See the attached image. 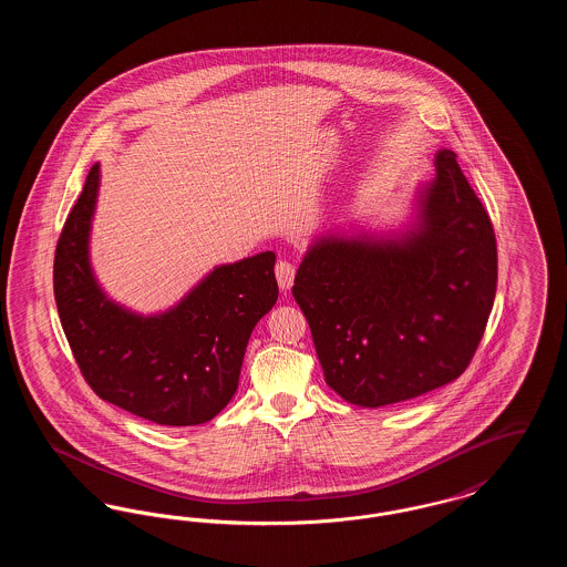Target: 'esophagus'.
I'll list each match as a JSON object with an SVG mask.
<instances>
[{"instance_id": "obj_1", "label": "esophagus", "mask_w": 567, "mask_h": 567, "mask_svg": "<svg viewBox=\"0 0 567 567\" xmlns=\"http://www.w3.org/2000/svg\"><path fill=\"white\" fill-rule=\"evenodd\" d=\"M293 278H296V264L289 261V259H278V264H276V280H278L280 289L289 291L291 285H293Z\"/></svg>"}]
</instances>
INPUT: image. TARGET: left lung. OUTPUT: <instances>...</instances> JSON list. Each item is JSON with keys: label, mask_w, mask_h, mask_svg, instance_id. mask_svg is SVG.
<instances>
[{"label": "left lung", "mask_w": 567, "mask_h": 567, "mask_svg": "<svg viewBox=\"0 0 567 567\" xmlns=\"http://www.w3.org/2000/svg\"><path fill=\"white\" fill-rule=\"evenodd\" d=\"M497 287V243L453 151L435 157L421 225L384 244L323 238L293 297L324 382L347 402L400 404L453 382L478 349Z\"/></svg>", "instance_id": "obj_1"}]
</instances>
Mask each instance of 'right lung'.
Here are the masks:
<instances>
[{"label":"right lung","mask_w":567,"mask_h":567,"mask_svg":"<svg viewBox=\"0 0 567 567\" xmlns=\"http://www.w3.org/2000/svg\"><path fill=\"white\" fill-rule=\"evenodd\" d=\"M97 185L95 163L54 250L56 312L81 374L95 395L140 419L206 423L234 398L248 338L278 299L276 255L220 266L174 310L135 317L102 293L89 268Z\"/></svg>","instance_id":"add662e5"}]
</instances>
